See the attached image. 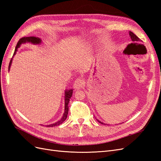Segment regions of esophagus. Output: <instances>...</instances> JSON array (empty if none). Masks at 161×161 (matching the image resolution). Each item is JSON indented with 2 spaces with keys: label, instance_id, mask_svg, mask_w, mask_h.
<instances>
[{
  "label": "esophagus",
  "instance_id": "esophagus-1",
  "mask_svg": "<svg viewBox=\"0 0 161 161\" xmlns=\"http://www.w3.org/2000/svg\"><path fill=\"white\" fill-rule=\"evenodd\" d=\"M84 85V81L80 79H77L73 84V87L75 90H79L82 88Z\"/></svg>",
  "mask_w": 161,
  "mask_h": 161
}]
</instances>
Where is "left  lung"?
<instances>
[{"label": "left lung", "mask_w": 161, "mask_h": 161, "mask_svg": "<svg viewBox=\"0 0 161 161\" xmlns=\"http://www.w3.org/2000/svg\"><path fill=\"white\" fill-rule=\"evenodd\" d=\"M129 35H130V36L131 42H134V43H136V44H138V43H140L141 42H142V40H140L139 37H138L137 36H136L135 35V34H134V33H132L131 31H129ZM97 119V121H98V122H99L100 124H104V125L105 124H104V123H103V122H101V121H99V119Z\"/></svg>", "instance_id": "1"}]
</instances>
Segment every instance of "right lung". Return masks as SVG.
I'll list each match as a JSON object with an SVG mask.
<instances>
[{"instance_id":"obj_1","label":"right lung","mask_w":161,"mask_h":161,"mask_svg":"<svg viewBox=\"0 0 161 161\" xmlns=\"http://www.w3.org/2000/svg\"><path fill=\"white\" fill-rule=\"evenodd\" d=\"M33 43V44H34V45H39L42 43V40L40 38L33 37V36H32V37H25L21 38L20 40H19L18 43H17V46L15 47V50H14V52L13 53V58L14 57V55L16 54V52L17 51L18 48L20 47L21 45L23 44V43ZM13 58H11L10 63H9L8 70H10V68H11V64H12V61H13ZM72 92H73V89H72L65 90V92H64V114H63L62 118L60 120H58V121H56V122H55V123L52 124L50 125H46V127H53V126L59 125L62 124L66 120V119L67 118L68 113H69V101H70V99L71 98V97L72 95Z\"/></svg>"}]
</instances>
